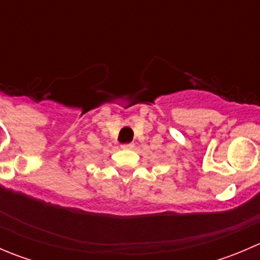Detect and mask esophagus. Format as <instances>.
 <instances>
[{
    "label": "esophagus",
    "instance_id": "esophagus-1",
    "mask_svg": "<svg viewBox=\"0 0 260 260\" xmlns=\"http://www.w3.org/2000/svg\"><path fill=\"white\" fill-rule=\"evenodd\" d=\"M133 147H135V145H133V143H127V145H123L122 148L123 149H132Z\"/></svg>",
    "mask_w": 260,
    "mask_h": 260
}]
</instances>
